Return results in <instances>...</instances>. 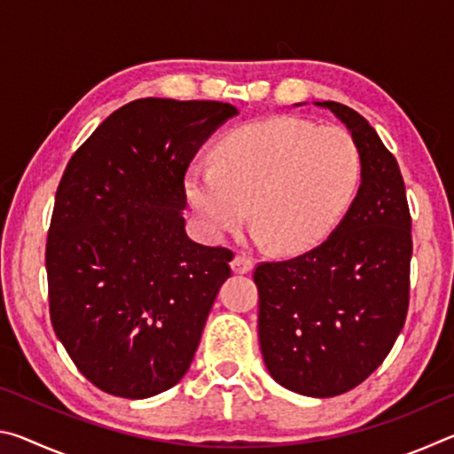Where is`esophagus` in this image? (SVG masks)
<instances>
[{
	"instance_id": "obj_1",
	"label": "esophagus",
	"mask_w": 454,
	"mask_h": 454,
	"mask_svg": "<svg viewBox=\"0 0 454 454\" xmlns=\"http://www.w3.org/2000/svg\"><path fill=\"white\" fill-rule=\"evenodd\" d=\"M230 264H232V270L238 272V274H248L252 268H254V262H252V258L246 256V254H236L234 260Z\"/></svg>"
}]
</instances>
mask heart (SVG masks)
I'll list each match as a JSON object with an SVG mask.
<instances>
[{"label":"heart","mask_w":454,"mask_h":454,"mask_svg":"<svg viewBox=\"0 0 454 454\" xmlns=\"http://www.w3.org/2000/svg\"><path fill=\"white\" fill-rule=\"evenodd\" d=\"M214 160L194 162L184 178L204 234L218 240L250 210L256 234L286 252L310 248L333 232L363 174L347 129L292 116L234 128L218 142Z\"/></svg>","instance_id":"b5f03b06"}]
</instances>
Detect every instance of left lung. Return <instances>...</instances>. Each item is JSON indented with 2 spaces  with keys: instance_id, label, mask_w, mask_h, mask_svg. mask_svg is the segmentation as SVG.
<instances>
[{
  "instance_id": "8db88e82",
  "label": "left lung",
  "mask_w": 454,
  "mask_h": 454,
  "mask_svg": "<svg viewBox=\"0 0 454 454\" xmlns=\"http://www.w3.org/2000/svg\"><path fill=\"white\" fill-rule=\"evenodd\" d=\"M350 129L360 188L325 242L282 262H260L258 338L284 388L336 396L366 380L393 348L409 310L411 212L396 158L352 107L317 102Z\"/></svg>"
}]
</instances>
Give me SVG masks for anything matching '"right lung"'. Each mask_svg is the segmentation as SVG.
<instances>
[{
    "mask_svg": "<svg viewBox=\"0 0 454 454\" xmlns=\"http://www.w3.org/2000/svg\"><path fill=\"white\" fill-rule=\"evenodd\" d=\"M236 114L222 102L134 99L66 166L45 244L50 318L107 395L148 398L188 372L234 254L188 238L184 178Z\"/></svg>",
    "mask_w": 454,
    "mask_h": 454,
    "instance_id": "obj_1",
    "label": "right lung"
}]
</instances>
